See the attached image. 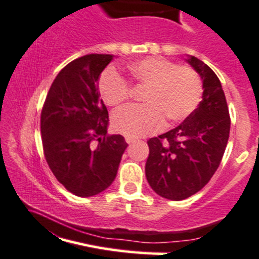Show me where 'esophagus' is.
I'll return each instance as SVG.
<instances>
[{"label":"esophagus","instance_id":"obj_1","mask_svg":"<svg viewBox=\"0 0 259 259\" xmlns=\"http://www.w3.org/2000/svg\"><path fill=\"white\" fill-rule=\"evenodd\" d=\"M136 138H132V137H126V142L128 143V145H131V143H133V142H136Z\"/></svg>","mask_w":259,"mask_h":259}]
</instances>
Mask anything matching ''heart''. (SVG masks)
Instances as JSON below:
<instances>
[{
  "instance_id": "b5f03b06",
  "label": "heart",
  "mask_w": 259,
  "mask_h": 259,
  "mask_svg": "<svg viewBox=\"0 0 259 259\" xmlns=\"http://www.w3.org/2000/svg\"><path fill=\"white\" fill-rule=\"evenodd\" d=\"M131 86L145 89L143 106H128L114 112L112 126L116 132L137 138L162 128L164 119L178 123L198 106L202 97V79L193 68L180 67L161 57H146L126 67ZM98 91L106 105L114 107L123 103L131 89L123 77L107 68L98 79Z\"/></svg>"
}]
</instances>
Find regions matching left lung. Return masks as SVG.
I'll return each instance as SVG.
<instances>
[{"label":"left lung","mask_w":259,"mask_h":259,"mask_svg":"<svg viewBox=\"0 0 259 259\" xmlns=\"http://www.w3.org/2000/svg\"><path fill=\"white\" fill-rule=\"evenodd\" d=\"M203 81L198 107L176 128L147 141L146 177L158 196L181 201L201 191L220 167L231 118L222 84L208 66L187 58Z\"/></svg>","instance_id":"1"}]
</instances>
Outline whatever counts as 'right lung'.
<instances>
[{
    "instance_id": "1",
    "label": "right lung",
    "mask_w": 259,
    "mask_h": 259,
    "mask_svg": "<svg viewBox=\"0 0 259 259\" xmlns=\"http://www.w3.org/2000/svg\"><path fill=\"white\" fill-rule=\"evenodd\" d=\"M112 58L92 53L72 61L51 84L42 107L45 158L58 182L78 197L110 187L128 146L121 135H107L108 111L98 92V77Z\"/></svg>"
}]
</instances>
